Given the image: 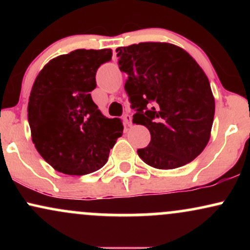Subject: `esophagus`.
Wrapping results in <instances>:
<instances>
[{
	"instance_id": "34e87169",
	"label": "esophagus",
	"mask_w": 250,
	"mask_h": 250,
	"mask_svg": "<svg viewBox=\"0 0 250 250\" xmlns=\"http://www.w3.org/2000/svg\"><path fill=\"white\" fill-rule=\"evenodd\" d=\"M123 121H125V125H131V116L129 115V114H125V116H123Z\"/></svg>"
}]
</instances>
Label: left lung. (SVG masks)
Here are the masks:
<instances>
[{
  "instance_id": "obj_1",
  "label": "left lung",
  "mask_w": 250,
  "mask_h": 250,
  "mask_svg": "<svg viewBox=\"0 0 250 250\" xmlns=\"http://www.w3.org/2000/svg\"><path fill=\"white\" fill-rule=\"evenodd\" d=\"M125 82L133 122L150 131L148 147L137 154L156 169L191 162L210 139L215 99L199 63L179 45L141 42L116 49Z\"/></svg>"
}]
</instances>
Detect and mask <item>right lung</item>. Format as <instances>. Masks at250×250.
<instances>
[{
    "label": "right lung",
    "instance_id": "obj_1",
    "mask_svg": "<svg viewBox=\"0 0 250 250\" xmlns=\"http://www.w3.org/2000/svg\"><path fill=\"white\" fill-rule=\"evenodd\" d=\"M111 56V49H76L50 60L36 76L28 102L31 140L60 173L99 170L122 136L121 120L103 116L90 95L96 70Z\"/></svg>",
    "mask_w": 250,
    "mask_h": 250
}]
</instances>
